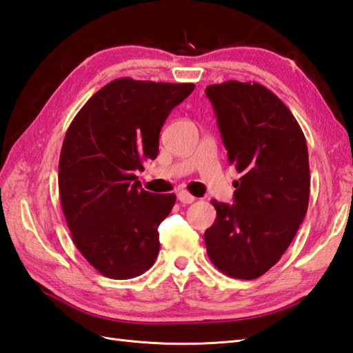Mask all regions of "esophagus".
<instances>
[{"mask_svg": "<svg viewBox=\"0 0 353 353\" xmlns=\"http://www.w3.org/2000/svg\"><path fill=\"white\" fill-rule=\"evenodd\" d=\"M177 199L183 205H190V203H192V201H196V197H194L192 194H190L188 191H183V190L177 192Z\"/></svg>", "mask_w": 353, "mask_h": 353, "instance_id": "34e87169", "label": "esophagus"}]
</instances>
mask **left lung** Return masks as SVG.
Returning a JSON list of instances; mask_svg holds the SVG:
<instances>
[{"mask_svg": "<svg viewBox=\"0 0 353 353\" xmlns=\"http://www.w3.org/2000/svg\"><path fill=\"white\" fill-rule=\"evenodd\" d=\"M229 163L241 172L235 203L212 200L208 256L221 273L256 279L288 249L310 201L308 147L290 109L259 83L229 80L206 88Z\"/></svg>", "mask_w": 353, "mask_h": 353, "instance_id": "1", "label": "left lung"}]
</instances>
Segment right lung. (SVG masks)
<instances>
[{
	"label": "right lung",
	"mask_w": 353,
	"mask_h": 353,
	"mask_svg": "<svg viewBox=\"0 0 353 353\" xmlns=\"http://www.w3.org/2000/svg\"><path fill=\"white\" fill-rule=\"evenodd\" d=\"M194 83L117 79L97 91L66 130L59 192L79 252L110 279H132L159 253L157 228L174 194L141 188L134 172L159 153L165 119Z\"/></svg>",
	"instance_id": "1"
}]
</instances>
